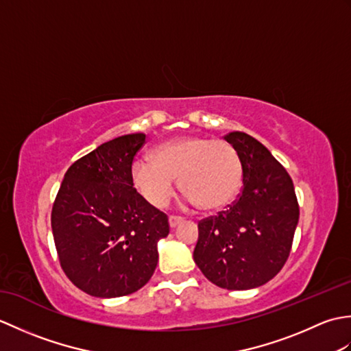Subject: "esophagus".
Wrapping results in <instances>:
<instances>
[{
  "label": "esophagus",
  "mask_w": 351,
  "mask_h": 351,
  "mask_svg": "<svg viewBox=\"0 0 351 351\" xmlns=\"http://www.w3.org/2000/svg\"><path fill=\"white\" fill-rule=\"evenodd\" d=\"M182 221H184V219L182 217H176V215H170V217H169V225H170L171 229L176 228L178 225H181Z\"/></svg>",
  "instance_id": "esophagus-1"
}]
</instances>
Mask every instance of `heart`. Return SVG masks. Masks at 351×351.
Returning a JSON list of instances; mask_svg holds the SVG:
<instances>
[{"instance_id":"b5f03b06","label":"heart","mask_w":351,"mask_h":351,"mask_svg":"<svg viewBox=\"0 0 351 351\" xmlns=\"http://www.w3.org/2000/svg\"><path fill=\"white\" fill-rule=\"evenodd\" d=\"M130 178L138 195L155 208L170 202L176 190L175 178H180L187 202L214 211L228 206L240 193L243 162L226 140L185 136L156 146L154 158L134 160Z\"/></svg>"}]
</instances>
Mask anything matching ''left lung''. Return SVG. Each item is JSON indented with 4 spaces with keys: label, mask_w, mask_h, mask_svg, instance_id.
Listing matches in <instances>:
<instances>
[{
    "label": "left lung",
    "mask_w": 351,
    "mask_h": 351,
    "mask_svg": "<svg viewBox=\"0 0 351 351\" xmlns=\"http://www.w3.org/2000/svg\"><path fill=\"white\" fill-rule=\"evenodd\" d=\"M225 138L240 154L243 191L229 210L199 223L193 258L214 285L252 289L287 263L299 204L287 170L263 143L240 131Z\"/></svg>",
    "instance_id": "left-lung-1"
}]
</instances>
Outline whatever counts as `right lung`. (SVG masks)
Listing matches in <instances>:
<instances>
[{
  "label": "right lung",
  "instance_id": "right-lung-1",
  "mask_svg": "<svg viewBox=\"0 0 351 351\" xmlns=\"http://www.w3.org/2000/svg\"><path fill=\"white\" fill-rule=\"evenodd\" d=\"M143 132L102 143L64 173L51 214L58 259L73 285L99 299L145 287L158 263L167 215L134 189L130 167Z\"/></svg>",
  "mask_w": 351,
  "mask_h": 351
}]
</instances>
